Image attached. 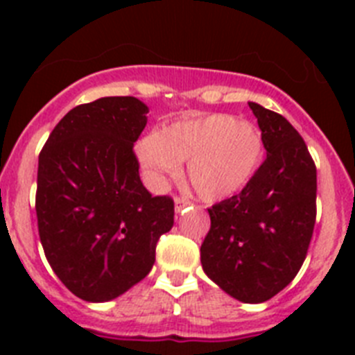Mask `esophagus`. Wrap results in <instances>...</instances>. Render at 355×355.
<instances>
[{
	"label": "esophagus",
	"instance_id": "1",
	"mask_svg": "<svg viewBox=\"0 0 355 355\" xmlns=\"http://www.w3.org/2000/svg\"><path fill=\"white\" fill-rule=\"evenodd\" d=\"M174 205H175V213H180L181 209L187 208V206H190V200H188L187 197H175Z\"/></svg>",
	"mask_w": 355,
	"mask_h": 355
}]
</instances>
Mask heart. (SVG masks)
Returning a JSON list of instances; mask_svg holds the SVG:
<instances>
[{"label":"heart","mask_w":355,"mask_h":355,"mask_svg":"<svg viewBox=\"0 0 355 355\" xmlns=\"http://www.w3.org/2000/svg\"><path fill=\"white\" fill-rule=\"evenodd\" d=\"M265 156L261 131L225 114L190 115L139 144L147 181L163 187L188 159V181L206 200L236 196L252 181Z\"/></svg>","instance_id":"heart-1"}]
</instances>
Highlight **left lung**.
Instances as JSON below:
<instances>
[{
	"label": "left lung",
	"mask_w": 355,
	"mask_h": 355,
	"mask_svg": "<svg viewBox=\"0 0 355 355\" xmlns=\"http://www.w3.org/2000/svg\"><path fill=\"white\" fill-rule=\"evenodd\" d=\"M266 159L238 196L208 209L200 245L206 275L240 302L259 304L284 290L306 259L316 220V167L283 115L249 103Z\"/></svg>",
	"instance_id": "obj_1"
}]
</instances>
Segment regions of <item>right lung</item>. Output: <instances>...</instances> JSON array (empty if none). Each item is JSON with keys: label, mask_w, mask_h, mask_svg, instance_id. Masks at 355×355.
<instances>
[{"label": "right lung", "mask_w": 355, "mask_h": 355, "mask_svg": "<svg viewBox=\"0 0 355 355\" xmlns=\"http://www.w3.org/2000/svg\"><path fill=\"white\" fill-rule=\"evenodd\" d=\"M147 106L131 96L72 108L39 155L35 211L44 254L69 291L106 302L150 272L174 200L140 181L133 144Z\"/></svg>", "instance_id": "obj_1"}]
</instances>
